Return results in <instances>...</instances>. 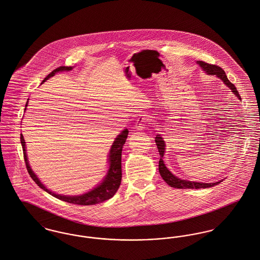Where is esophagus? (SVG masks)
I'll return each instance as SVG.
<instances>
[{
	"instance_id": "34e87169",
	"label": "esophagus",
	"mask_w": 260,
	"mask_h": 260,
	"mask_svg": "<svg viewBox=\"0 0 260 260\" xmlns=\"http://www.w3.org/2000/svg\"><path fill=\"white\" fill-rule=\"evenodd\" d=\"M147 124H148V118L146 115H141L136 123V129L138 131H143L145 128H147Z\"/></svg>"
}]
</instances>
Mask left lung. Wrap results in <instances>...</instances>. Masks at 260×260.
<instances>
[{
	"mask_svg": "<svg viewBox=\"0 0 260 260\" xmlns=\"http://www.w3.org/2000/svg\"><path fill=\"white\" fill-rule=\"evenodd\" d=\"M197 63L200 66L201 69H203V71H205L207 74L215 75L216 77H218L232 90V92L236 95L239 100H241L240 95L238 94V92L236 90V86L228 79V76L225 75V72L222 69H220L217 66L210 64V63H207V62H204L201 60H198ZM155 142H156V145H157L159 153H160L159 172H160V175L163 178V180L170 187L176 188V189H207V188H211V187L219 184L220 182H222V181H218V182H214V183H200V182H193V181H188V180H182V179L176 177L166 167L164 160H163L166 152V143L164 139L162 138V136L160 134H157L155 137Z\"/></svg>",
	"mask_w": 260,
	"mask_h": 260,
	"instance_id": "1",
	"label": "left lung"
}]
</instances>
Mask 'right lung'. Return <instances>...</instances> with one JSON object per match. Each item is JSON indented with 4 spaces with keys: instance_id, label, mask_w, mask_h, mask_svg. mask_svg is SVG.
<instances>
[{
    "instance_id": "1",
    "label": "right lung",
    "mask_w": 260,
    "mask_h": 260,
    "mask_svg": "<svg viewBox=\"0 0 260 260\" xmlns=\"http://www.w3.org/2000/svg\"><path fill=\"white\" fill-rule=\"evenodd\" d=\"M73 69V67H59L58 69L51 71L47 77L43 80L42 83H44L48 78L52 77L54 74H56L57 72H61V71H70ZM28 101V99H27ZM27 106V102L25 104V108L26 109ZM128 129H124L118 136L115 138V140L113 142V144L111 145L109 154H108V170L107 173L105 175V177L103 178V180L94 187L93 189L88 190L87 192H84L82 194H78V196H64V194H58L55 193L53 191H51L50 189H47V187L40 181V179L38 178V176L34 173V171L31 170L30 166L28 164V160H27V156H26V150H25V142H24V136L21 134V144L23 147V151H24V162L25 166L27 169V172L30 176V178L36 182V184L46 190L49 194H51L52 197L61 200L63 202L70 203V204H74V205H80V206H91V205H96L99 203H103L109 199H111L116 191L118 190L120 184H121V178H122V170H121V154H122V148L126 142L127 136H128Z\"/></svg>"
}]
</instances>
